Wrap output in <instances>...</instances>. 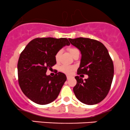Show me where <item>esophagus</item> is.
I'll return each instance as SVG.
<instances>
[{"mask_svg":"<svg viewBox=\"0 0 130 130\" xmlns=\"http://www.w3.org/2000/svg\"><path fill=\"white\" fill-rule=\"evenodd\" d=\"M71 77H72V76H68V75L67 76V79H71Z\"/></svg>","mask_w":130,"mask_h":130,"instance_id":"34e87169","label":"esophagus"}]
</instances>
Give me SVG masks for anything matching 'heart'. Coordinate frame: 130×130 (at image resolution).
<instances>
[{"label":"heart","instance_id":"1","mask_svg":"<svg viewBox=\"0 0 130 130\" xmlns=\"http://www.w3.org/2000/svg\"><path fill=\"white\" fill-rule=\"evenodd\" d=\"M68 51H69L70 53L71 54V56H73V55L76 53L77 51H79V50L76 48H74V47H70L68 48ZM61 53H62V50H59L57 52L56 55H55V59L56 60H58L59 59V57H60ZM74 69V67L73 66H71V65H62L59 67V70L60 71L64 73L65 74H70L73 73V70Z\"/></svg>","mask_w":130,"mask_h":130}]
</instances>
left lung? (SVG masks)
Segmentation results:
<instances>
[{"instance_id":"1","label":"left lung","mask_w":130,"mask_h":130,"mask_svg":"<svg viewBox=\"0 0 130 130\" xmlns=\"http://www.w3.org/2000/svg\"><path fill=\"white\" fill-rule=\"evenodd\" d=\"M68 40L82 55L77 74L89 76L84 80L78 76H75V96L88 105L97 104L108 94L114 77V65L108 51L97 40L82 37Z\"/></svg>"}]
</instances>
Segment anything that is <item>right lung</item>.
I'll list each match as a JSON object with an SVG mask.
<instances>
[{
  "label": "right lung",
  "mask_w": 130,
  "mask_h": 130,
  "mask_svg": "<svg viewBox=\"0 0 130 130\" xmlns=\"http://www.w3.org/2000/svg\"><path fill=\"white\" fill-rule=\"evenodd\" d=\"M70 44L65 38H37L21 53L18 62V83L22 92L31 101L43 105L57 98L67 80L66 75L59 72L51 77L46 73L56 64L57 52Z\"/></svg>",
  "instance_id": "obj_1"
}]
</instances>
